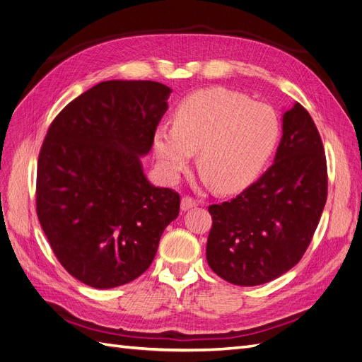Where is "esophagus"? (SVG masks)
Returning <instances> with one entry per match:
<instances>
[{
	"instance_id": "obj_1",
	"label": "esophagus",
	"mask_w": 362,
	"mask_h": 362,
	"mask_svg": "<svg viewBox=\"0 0 362 362\" xmlns=\"http://www.w3.org/2000/svg\"><path fill=\"white\" fill-rule=\"evenodd\" d=\"M196 205H198V201L190 198V196H184V198L181 199V210L182 211H187V210H190V208H193Z\"/></svg>"
}]
</instances>
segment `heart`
<instances>
[{
	"label": "heart",
	"instance_id": "b5f03b06",
	"mask_svg": "<svg viewBox=\"0 0 362 362\" xmlns=\"http://www.w3.org/2000/svg\"><path fill=\"white\" fill-rule=\"evenodd\" d=\"M279 134V120L267 104L243 93L211 87L182 100L173 127L161 125L152 149L161 173L175 181L189 168L193 152L205 182L221 193L246 187L270 157Z\"/></svg>",
	"mask_w": 362,
	"mask_h": 362
}]
</instances>
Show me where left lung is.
<instances>
[{"mask_svg":"<svg viewBox=\"0 0 362 362\" xmlns=\"http://www.w3.org/2000/svg\"><path fill=\"white\" fill-rule=\"evenodd\" d=\"M327 170L319 131L296 103L282 116L272 166L237 198L208 206L206 261L242 287L270 282L303 257L326 204Z\"/></svg>","mask_w":362,"mask_h":362,"instance_id":"8db88e82","label":"left lung"}]
</instances>
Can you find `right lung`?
<instances>
[{
	"label": "right lung",
	"mask_w": 362,
	"mask_h": 362,
	"mask_svg": "<svg viewBox=\"0 0 362 362\" xmlns=\"http://www.w3.org/2000/svg\"><path fill=\"white\" fill-rule=\"evenodd\" d=\"M170 92L157 81H103L49 125L37 161V217L60 264L86 286L139 278L178 217L180 194L152 185L140 161Z\"/></svg>",
	"instance_id": "obj_1"
}]
</instances>
